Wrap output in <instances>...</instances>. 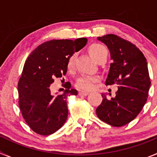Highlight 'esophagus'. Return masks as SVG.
I'll use <instances>...</instances> for the list:
<instances>
[{"instance_id": "34e87169", "label": "esophagus", "mask_w": 157, "mask_h": 157, "mask_svg": "<svg viewBox=\"0 0 157 157\" xmlns=\"http://www.w3.org/2000/svg\"><path fill=\"white\" fill-rule=\"evenodd\" d=\"M89 93L88 92H86V91H80L79 93H78V95L79 96H86L88 95Z\"/></svg>"}]
</instances>
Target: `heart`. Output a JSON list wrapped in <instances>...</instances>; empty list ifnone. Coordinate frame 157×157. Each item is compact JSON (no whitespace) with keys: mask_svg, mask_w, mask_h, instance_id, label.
I'll return each mask as SVG.
<instances>
[{"mask_svg":"<svg viewBox=\"0 0 157 157\" xmlns=\"http://www.w3.org/2000/svg\"><path fill=\"white\" fill-rule=\"evenodd\" d=\"M89 53L95 60L100 62L102 59L107 57L108 50L103 45L99 43H93L88 48ZM76 54L72 53L67 58V70L69 72H72L75 69ZM98 80V78L92 76L82 75L76 80L75 86L81 90H90L94 87V84Z\"/></svg>","mask_w":157,"mask_h":157,"instance_id":"1","label":"heart"}]
</instances>
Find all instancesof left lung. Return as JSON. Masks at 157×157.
Masks as SVG:
<instances>
[{
    "label": "left lung",
    "mask_w": 157,
    "mask_h": 157,
    "mask_svg": "<svg viewBox=\"0 0 157 157\" xmlns=\"http://www.w3.org/2000/svg\"><path fill=\"white\" fill-rule=\"evenodd\" d=\"M98 39L108 46L112 59L105 84L117 86L118 90L111 99L101 94L96 113L109 125L122 127L137 117L148 99L151 82L146 59L135 45L120 36L109 34Z\"/></svg>",
    "instance_id": "1"
}]
</instances>
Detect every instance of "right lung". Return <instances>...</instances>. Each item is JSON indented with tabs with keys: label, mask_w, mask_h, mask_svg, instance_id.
I'll return each instance as SVG.
<instances>
[{
	"label": "right lung",
	"mask_w": 157,
	"mask_h": 157,
	"mask_svg": "<svg viewBox=\"0 0 157 157\" xmlns=\"http://www.w3.org/2000/svg\"><path fill=\"white\" fill-rule=\"evenodd\" d=\"M86 42L85 37L50 40L37 46L25 62L18 82L19 106L25 122L37 134L49 135L64 124L67 97L78 92L70 89L68 82L62 85L66 90L61 95H52L49 86L55 78L64 82L67 58Z\"/></svg>",
	"instance_id": "add662e5"
}]
</instances>
